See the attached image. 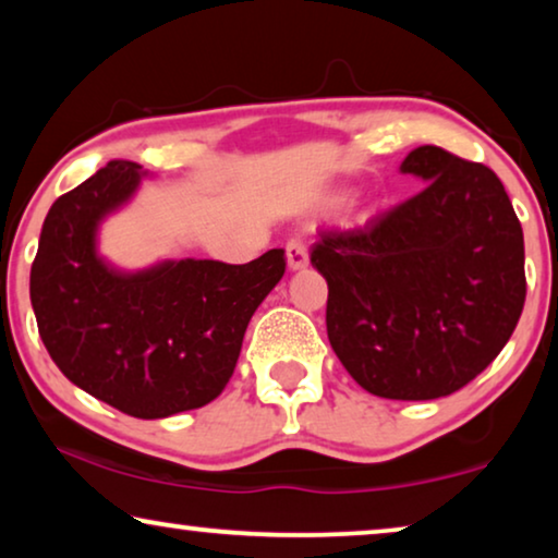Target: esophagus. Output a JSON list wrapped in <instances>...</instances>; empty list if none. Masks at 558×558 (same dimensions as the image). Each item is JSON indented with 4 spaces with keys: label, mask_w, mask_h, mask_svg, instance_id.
<instances>
[{
    "label": "esophagus",
    "mask_w": 558,
    "mask_h": 558,
    "mask_svg": "<svg viewBox=\"0 0 558 558\" xmlns=\"http://www.w3.org/2000/svg\"><path fill=\"white\" fill-rule=\"evenodd\" d=\"M286 255H288V268L290 270H301V268H305V265H307V251H305L303 240H298V238L288 240Z\"/></svg>",
    "instance_id": "1"
}]
</instances>
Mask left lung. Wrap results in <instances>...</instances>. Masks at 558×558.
Returning a JSON list of instances; mask_svg holds the SVG:
<instances>
[{
  "instance_id": "1",
  "label": "left lung",
  "mask_w": 558,
  "mask_h": 558,
  "mask_svg": "<svg viewBox=\"0 0 558 558\" xmlns=\"http://www.w3.org/2000/svg\"><path fill=\"white\" fill-rule=\"evenodd\" d=\"M418 195L353 230H323L332 351L355 384L430 401L471 384L509 343L526 301L523 230L501 180L423 145L401 162Z\"/></svg>"
}]
</instances>
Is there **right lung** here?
<instances>
[{
	"instance_id": "obj_1",
	"label": "right lung",
	"mask_w": 558,
	"mask_h": 558,
	"mask_svg": "<svg viewBox=\"0 0 558 558\" xmlns=\"http://www.w3.org/2000/svg\"><path fill=\"white\" fill-rule=\"evenodd\" d=\"M140 178L137 162L112 160L54 199L29 298L41 343L74 386L135 418H168L228 386L247 323L286 272V251L245 265L185 257L114 270L97 255V228Z\"/></svg>"
}]
</instances>
